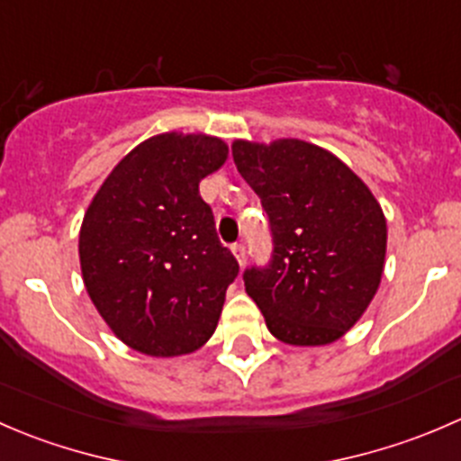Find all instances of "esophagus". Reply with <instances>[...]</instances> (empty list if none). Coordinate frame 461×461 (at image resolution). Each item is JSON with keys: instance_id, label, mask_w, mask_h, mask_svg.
Returning <instances> with one entry per match:
<instances>
[{"instance_id": "34e87169", "label": "esophagus", "mask_w": 461, "mask_h": 461, "mask_svg": "<svg viewBox=\"0 0 461 461\" xmlns=\"http://www.w3.org/2000/svg\"><path fill=\"white\" fill-rule=\"evenodd\" d=\"M231 252H234V257H236V260H239V265H245V260H248V249H245L243 243L231 245Z\"/></svg>"}]
</instances>
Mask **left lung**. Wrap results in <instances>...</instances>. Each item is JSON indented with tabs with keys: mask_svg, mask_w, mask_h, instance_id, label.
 Returning a JSON list of instances; mask_svg holds the SVG:
<instances>
[{
	"mask_svg": "<svg viewBox=\"0 0 461 461\" xmlns=\"http://www.w3.org/2000/svg\"><path fill=\"white\" fill-rule=\"evenodd\" d=\"M231 156L272 234V258L245 269V292L278 341H337L381 283L388 230L379 203L350 167L317 144L236 140Z\"/></svg>",
	"mask_w": 461,
	"mask_h": 461,
	"instance_id": "obj_1",
	"label": "left lung"
}]
</instances>
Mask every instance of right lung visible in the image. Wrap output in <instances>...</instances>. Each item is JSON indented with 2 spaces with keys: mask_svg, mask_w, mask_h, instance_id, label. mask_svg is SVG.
<instances>
[{
  "mask_svg": "<svg viewBox=\"0 0 461 461\" xmlns=\"http://www.w3.org/2000/svg\"><path fill=\"white\" fill-rule=\"evenodd\" d=\"M225 160L221 138L160 133L127 153L88 204L82 278L97 312L133 350L189 355L216 330L239 260L218 240L198 183Z\"/></svg>",
  "mask_w": 461,
  "mask_h": 461,
  "instance_id": "1",
  "label": "right lung"
}]
</instances>
